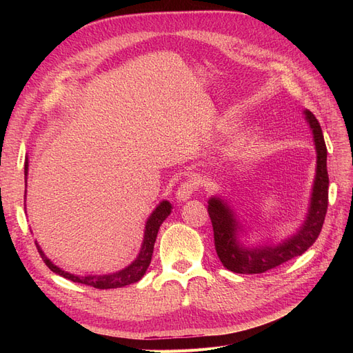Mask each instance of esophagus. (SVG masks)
<instances>
[{
  "label": "esophagus",
  "mask_w": 353,
  "mask_h": 353,
  "mask_svg": "<svg viewBox=\"0 0 353 353\" xmlns=\"http://www.w3.org/2000/svg\"><path fill=\"white\" fill-rule=\"evenodd\" d=\"M196 188H197L196 179H188V181H185V183L181 184V185L178 187V190H176V200H179V201L188 200V199L191 197V194H193L194 191H196Z\"/></svg>",
  "instance_id": "obj_1"
}]
</instances>
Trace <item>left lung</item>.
Listing matches in <instances>:
<instances>
[{
  "instance_id": "8db88e82",
  "label": "left lung",
  "mask_w": 353,
  "mask_h": 353,
  "mask_svg": "<svg viewBox=\"0 0 353 353\" xmlns=\"http://www.w3.org/2000/svg\"><path fill=\"white\" fill-rule=\"evenodd\" d=\"M305 119L311 126L316 150V174L314 179L312 194L309 200L306 219L292 237L276 244L244 245L239 240L241 231L236 213L227 201L219 197H210L208 212L213 227L215 249L222 265L237 274H262L275 266L303 254L318 239L321 232L328 206V172H327V147L321 126L316 117L305 110Z\"/></svg>"
}]
</instances>
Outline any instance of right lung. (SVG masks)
<instances>
[{"instance_id":"1","label":"right lung","mask_w":353,"mask_h":353,"mask_svg":"<svg viewBox=\"0 0 353 353\" xmlns=\"http://www.w3.org/2000/svg\"><path fill=\"white\" fill-rule=\"evenodd\" d=\"M28 159L25 162V176L28 175ZM170 210H172V205L168 200L160 201L157 208L153 210V213L150 215V218L147 219L145 222V230H144V240L141 244V250L138 253L137 259L128 265L126 268L113 272V274H104V275H74L70 272L63 271L61 268H59L57 265L52 263L47 256L44 254V252L41 250V248L37 244V249L41 254L42 261L46 262V265L48 268L56 272L65 279L73 281V283H79V284H85V285H91L94 288H100V290H108V288H117V287H123V285H130L134 284L137 281H140L143 279V275L145 274L148 265L152 262V256H153V249H154V241L157 237V232L160 225H162L163 221L170 215Z\"/></svg>"}]
</instances>
